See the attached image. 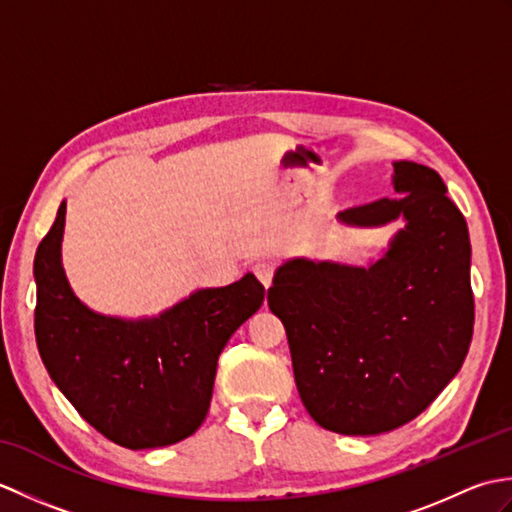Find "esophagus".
Masks as SVG:
<instances>
[{
  "instance_id": "obj_1",
  "label": "esophagus",
  "mask_w": 512,
  "mask_h": 512,
  "mask_svg": "<svg viewBox=\"0 0 512 512\" xmlns=\"http://www.w3.org/2000/svg\"><path fill=\"white\" fill-rule=\"evenodd\" d=\"M253 273L255 277L262 281L264 288H268L270 284H273V275H275V264L273 262H266V259H262V262H257L253 266Z\"/></svg>"
}]
</instances>
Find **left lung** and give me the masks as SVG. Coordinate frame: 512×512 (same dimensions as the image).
Wrapping results in <instances>:
<instances>
[{
	"label": "left lung",
	"mask_w": 512,
	"mask_h": 512,
	"mask_svg": "<svg viewBox=\"0 0 512 512\" xmlns=\"http://www.w3.org/2000/svg\"><path fill=\"white\" fill-rule=\"evenodd\" d=\"M391 184L398 198L336 215L358 228L402 217L383 257L369 266L288 259L268 290L301 402L343 436H376L420 416L460 372L473 336L464 215L418 162H394Z\"/></svg>",
	"instance_id": "left-lung-1"
}]
</instances>
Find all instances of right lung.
I'll return each instance as SVG.
<instances>
[{
	"mask_svg": "<svg viewBox=\"0 0 512 512\" xmlns=\"http://www.w3.org/2000/svg\"><path fill=\"white\" fill-rule=\"evenodd\" d=\"M65 202L35 255V336L41 361L74 409L125 449L169 447L209 413L217 358L262 308L253 273L195 290L158 317H107L74 295L61 264Z\"/></svg>",
	"mask_w": 512,
	"mask_h": 512,
	"instance_id": "add662e5",
	"label": "right lung"
}]
</instances>
